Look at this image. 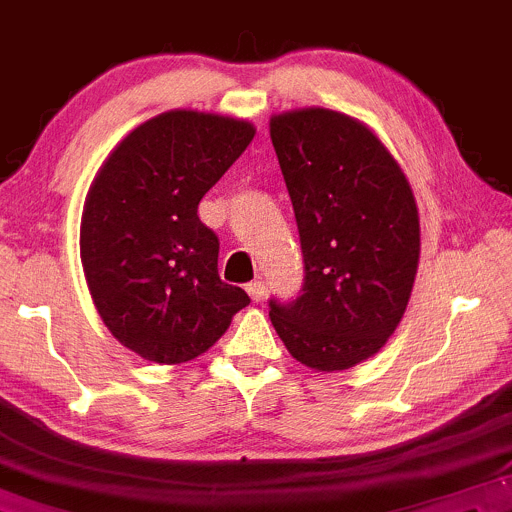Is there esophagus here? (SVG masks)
<instances>
[{"instance_id":"obj_1","label":"esophagus","mask_w":512,"mask_h":512,"mask_svg":"<svg viewBox=\"0 0 512 512\" xmlns=\"http://www.w3.org/2000/svg\"><path fill=\"white\" fill-rule=\"evenodd\" d=\"M246 293L251 295V300L261 302L263 298H266V283H263V280H254V283L246 285Z\"/></svg>"}]
</instances>
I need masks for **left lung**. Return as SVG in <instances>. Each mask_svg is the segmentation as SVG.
<instances>
[{
	"label": "left lung",
	"mask_w": 512,
	"mask_h": 512,
	"mask_svg": "<svg viewBox=\"0 0 512 512\" xmlns=\"http://www.w3.org/2000/svg\"><path fill=\"white\" fill-rule=\"evenodd\" d=\"M300 232V295L268 300L300 364L344 371L376 354L408 307L420 219L410 183L371 129L332 109L271 119Z\"/></svg>",
	"instance_id": "left-lung-1"
}]
</instances>
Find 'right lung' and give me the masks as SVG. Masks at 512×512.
Masks as SVG:
<instances>
[{"label": "right lung", "instance_id": "right-lung-1", "mask_svg": "<svg viewBox=\"0 0 512 512\" xmlns=\"http://www.w3.org/2000/svg\"><path fill=\"white\" fill-rule=\"evenodd\" d=\"M254 134L219 114H158L114 148L87 192V288L109 332L141 359L183 364L205 354L251 302L219 278V239L197 205Z\"/></svg>", "mask_w": 512, "mask_h": 512}]
</instances>
